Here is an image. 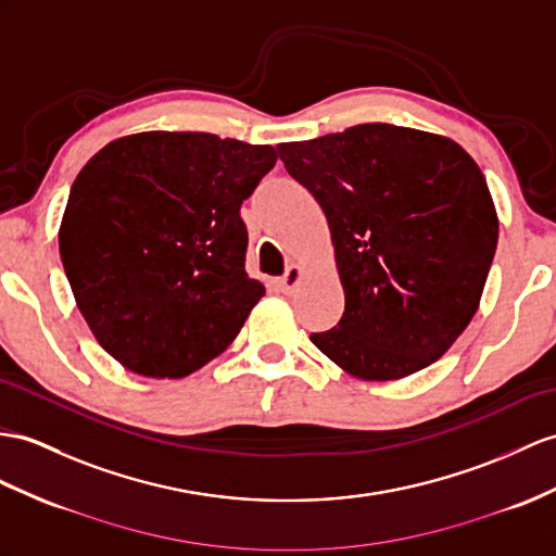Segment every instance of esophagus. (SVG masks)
Listing matches in <instances>:
<instances>
[{
	"instance_id": "34e87169",
	"label": "esophagus",
	"mask_w": 556,
	"mask_h": 556,
	"mask_svg": "<svg viewBox=\"0 0 556 556\" xmlns=\"http://www.w3.org/2000/svg\"><path fill=\"white\" fill-rule=\"evenodd\" d=\"M302 266H296V264H292V266H288V270H286V276H282L280 280H278V288L282 290V292H292L296 286H300V280H302Z\"/></svg>"
}]
</instances>
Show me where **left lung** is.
<instances>
[{
    "label": "left lung",
    "mask_w": 556,
    "mask_h": 556,
    "mask_svg": "<svg viewBox=\"0 0 556 556\" xmlns=\"http://www.w3.org/2000/svg\"><path fill=\"white\" fill-rule=\"evenodd\" d=\"M292 179L328 219L344 314L314 332L361 380H401L439 361L479 308L497 214L479 165L439 134L384 125L280 143Z\"/></svg>",
    "instance_id": "obj_1"
}]
</instances>
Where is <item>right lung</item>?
Here are the masks:
<instances>
[{
  "label": "right lung",
  "mask_w": 556,
  "mask_h": 556,
  "mask_svg": "<svg viewBox=\"0 0 556 556\" xmlns=\"http://www.w3.org/2000/svg\"><path fill=\"white\" fill-rule=\"evenodd\" d=\"M274 146L205 131L111 141L71 188L59 250L99 344L143 377H186L236 340L264 286L248 276L240 205Z\"/></svg>",
  "instance_id": "obj_1"
}]
</instances>
